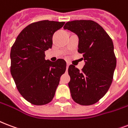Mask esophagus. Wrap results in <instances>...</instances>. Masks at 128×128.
<instances>
[{"label":"esophagus","mask_w":128,"mask_h":128,"mask_svg":"<svg viewBox=\"0 0 128 128\" xmlns=\"http://www.w3.org/2000/svg\"><path fill=\"white\" fill-rule=\"evenodd\" d=\"M69 65H70V64L67 62V64H66V71L68 70V66H69Z\"/></svg>","instance_id":"1"}]
</instances>
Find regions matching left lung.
Instances as JSON below:
<instances>
[{"label": "left lung", "instance_id": "1", "mask_svg": "<svg viewBox=\"0 0 128 128\" xmlns=\"http://www.w3.org/2000/svg\"><path fill=\"white\" fill-rule=\"evenodd\" d=\"M78 38V50L83 54L82 72L74 65L68 67V86L72 98L81 105L94 104L112 84L116 58L112 40L98 23L90 20L68 21L64 26Z\"/></svg>", "mask_w": 128, "mask_h": 128}]
</instances>
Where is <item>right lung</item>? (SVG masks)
<instances>
[{"instance_id":"1","label":"right lung","mask_w":128,"mask_h":128,"mask_svg":"<svg viewBox=\"0 0 128 128\" xmlns=\"http://www.w3.org/2000/svg\"><path fill=\"white\" fill-rule=\"evenodd\" d=\"M65 22L44 20L22 30L10 50V73L25 100L43 105L53 99L60 78L66 71L63 59L45 60V51L52 47V37Z\"/></svg>"}]
</instances>
